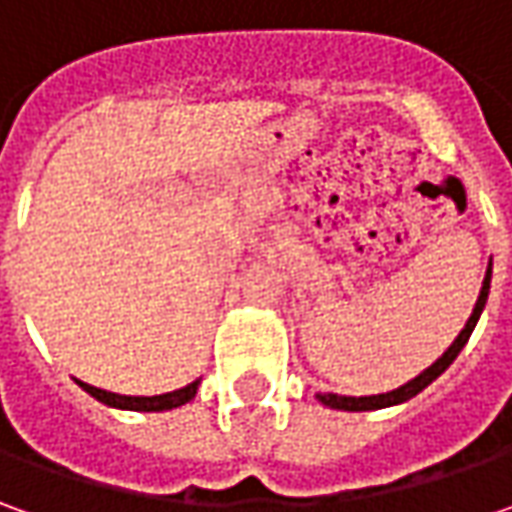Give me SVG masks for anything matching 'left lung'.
Segmentation results:
<instances>
[{
    "instance_id": "left-lung-1",
    "label": "left lung",
    "mask_w": 512,
    "mask_h": 512,
    "mask_svg": "<svg viewBox=\"0 0 512 512\" xmlns=\"http://www.w3.org/2000/svg\"><path fill=\"white\" fill-rule=\"evenodd\" d=\"M490 267H487V273H484V282H482V290H479V299H476V307H473V313H470V319H467V325L464 330L456 336V342L450 344L447 350H444L442 356L436 359V362L430 364L424 373H419L416 379H410L407 384L402 387H396V390H390V393H379V396H336V393H319V402L327 404V407H333V410H379V407H390V404H402L407 399H413L416 393H422L427 384L433 382V379H439L444 370L453 364V359L462 353V347L467 344L470 339V333H473V327L479 322V316H482L484 305H487V293H490Z\"/></svg>"
}]
</instances>
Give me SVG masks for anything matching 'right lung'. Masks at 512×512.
I'll list each match as a JSON object with an SVG mask.
<instances>
[{
  "label": "right lung",
  "mask_w": 512,
  "mask_h": 512,
  "mask_svg": "<svg viewBox=\"0 0 512 512\" xmlns=\"http://www.w3.org/2000/svg\"><path fill=\"white\" fill-rule=\"evenodd\" d=\"M76 384H79L85 393H90L93 399H99L102 404H108V407H119V410H142V413H159V410L182 407V404L190 402V399L196 396V390H199V379H196V382H190L187 387L173 390V393H162V396H119V393L99 390V387L79 382V379H76Z\"/></svg>",
  "instance_id": "add662e5"
}]
</instances>
